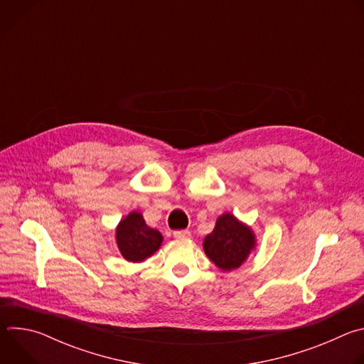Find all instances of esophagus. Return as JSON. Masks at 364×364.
Wrapping results in <instances>:
<instances>
[{
    "label": "esophagus",
    "instance_id": "esophagus-1",
    "mask_svg": "<svg viewBox=\"0 0 364 364\" xmlns=\"http://www.w3.org/2000/svg\"><path fill=\"white\" fill-rule=\"evenodd\" d=\"M174 237L176 239H187V237H190V232L188 230H176Z\"/></svg>",
    "mask_w": 364,
    "mask_h": 364
}]
</instances>
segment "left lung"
I'll return each instance as SVG.
<instances>
[{
  "mask_svg": "<svg viewBox=\"0 0 364 364\" xmlns=\"http://www.w3.org/2000/svg\"><path fill=\"white\" fill-rule=\"evenodd\" d=\"M255 247L256 237L252 228L232 213L219 216L213 232L203 240L207 257L225 272L240 268Z\"/></svg>",
  "mask_w": 364,
  "mask_h": 364,
  "instance_id": "1",
  "label": "left lung"
}]
</instances>
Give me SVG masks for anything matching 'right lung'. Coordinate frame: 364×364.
Segmentation results:
<instances>
[{
	"mask_svg": "<svg viewBox=\"0 0 364 364\" xmlns=\"http://www.w3.org/2000/svg\"><path fill=\"white\" fill-rule=\"evenodd\" d=\"M115 240L121 255L128 262H142L157 252L163 243V235L149 228L141 212H131L115 229Z\"/></svg>",
	"mask_w": 364,
	"mask_h": 364,
	"instance_id": "1",
	"label": "right lung"
}]
</instances>
